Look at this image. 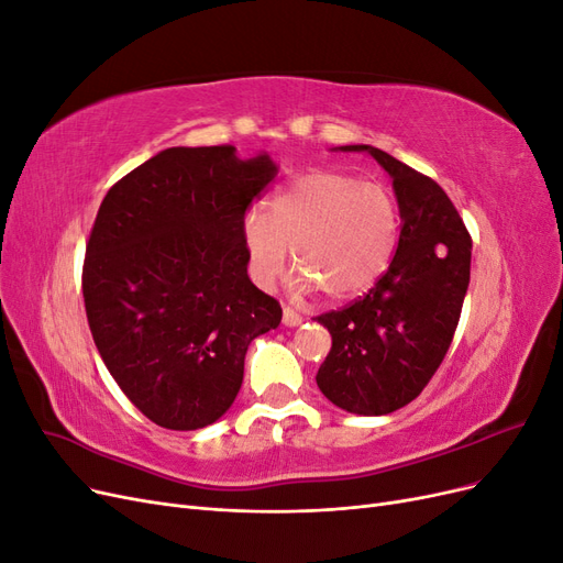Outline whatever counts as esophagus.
<instances>
[{"mask_svg":"<svg viewBox=\"0 0 563 563\" xmlns=\"http://www.w3.org/2000/svg\"><path fill=\"white\" fill-rule=\"evenodd\" d=\"M282 321H284V327H300L302 323V317L298 314V312H294L291 308H284V314H282Z\"/></svg>","mask_w":563,"mask_h":563,"instance_id":"34e87169","label":"esophagus"}]
</instances>
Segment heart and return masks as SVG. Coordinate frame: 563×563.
Masks as SVG:
<instances>
[{"mask_svg":"<svg viewBox=\"0 0 563 563\" xmlns=\"http://www.w3.org/2000/svg\"><path fill=\"white\" fill-rule=\"evenodd\" d=\"M399 209L380 183L327 172L300 174L242 223L253 282L272 288L286 263L298 265V291L347 300L366 294L385 275L399 244Z\"/></svg>","mask_w":563,"mask_h":563,"instance_id":"1","label":"heart"}]
</instances>
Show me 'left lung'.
I'll use <instances>...</instances> for the list:
<instances>
[{
    "instance_id": "obj_1",
    "label": "left lung",
    "mask_w": 563,
    "mask_h": 563,
    "mask_svg": "<svg viewBox=\"0 0 563 563\" xmlns=\"http://www.w3.org/2000/svg\"><path fill=\"white\" fill-rule=\"evenodd\" d=\"M366 152L395 187L401 232L385 275L343 310L317 317L333 345L317 373L331 404L356 416H387L413 401L444 362L470 286L472 242L441 187L373 145Z\"/></svg>"
}]
</instances>
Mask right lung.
Masks as SVG:
<instances>
[{
	"label": "right lung",
	"mask_w": 563,
	"mask_h": 563,
	"mask_svg": "<svg viewBox=\"0 0 563 563\" xmlns=\"http://www.w3.org/2000/svg\"><path fill=\"white\" fill-rule=\"evenodd\" d=\"M267 152L168 147L110 187L84 258V305L110 376L166 430L232 406L251 340L282 308L246 275L242 223L277 176Z\"/></svg>",
	"instance_id": "1"
}]
</instances>
